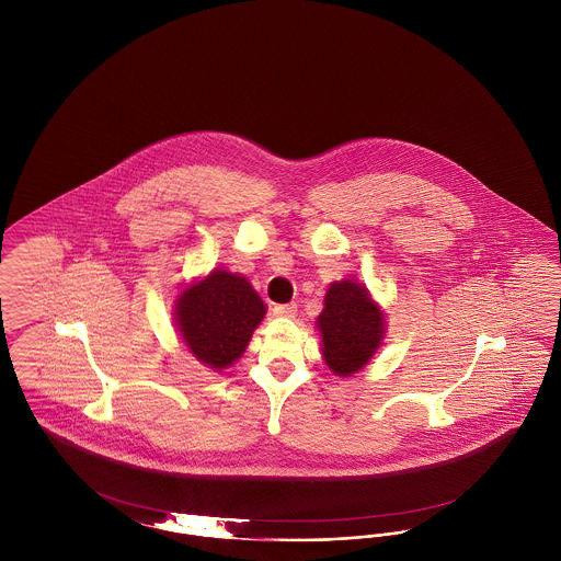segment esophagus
<instances>
[{
    "label": "esophagus",
    "instance_id": "esophagus-1",
    "mask_svg": "<svg viewBox=\"0 0 561 561\" xmlns=\"http://www.w3.org/2000/svg\"><path fill=\"white\" fill-rule=\"evenodd\" d=\"M273 313L277 318H294L296 316V305L294 302H286V305H275Z\"/></svg>",
    "mask_w": 561,
    "mask_h": 561
}]
</instances>
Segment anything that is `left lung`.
<instances>
[{"label": "left lung", "instance_id": "left-lung-1", "mask_svg": "<svg viewBox=\"0 0 561 561\" xmlns=\"http://www.w3.org/2000/svg\"><path fill=\"white\" fill-rule=\"evenodd\" d=\"M323 357L336 376L362 370L385 334V321L362 284L336 282L325 294L318 318Z\"/></svg>", "mask_w": 561, "mask_h": 561}]
</instances>
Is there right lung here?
<instances>
[{
	"instance_id": "right-lung-1",
	"label": "right lung",
	"mask_w": 561,
	"mask_h": 561,
	"mask_svg": "<svg viewBox=\"0 0 561 561\" xmlns=\"http://www.w3.org/2000/svg\"><path fill=\"white\" fill-rule=\"evenodd\" d=\"M265 316V305L245 277L213 271L183 290L176 302L179 330L191 353L210 368L231 366Z\"/></svg>"
}]
</instances>
